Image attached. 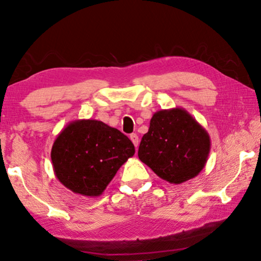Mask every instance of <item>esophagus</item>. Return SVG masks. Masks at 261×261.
Listing matches in <instances>:
<instances>
[{"label":"esophagus","instance_id":"esophagus-1","mask_svg":"<svg viewBox=\"0 0 261 261\" xmlns=\"http://www.w3.org/2000/svg\"><path fill=\"white\" fill-rule=\"evenodd\" d=\"M130 139H131L132 143H134L135 147L138 148V145H139V137L137 136L136 134H132V135H130Z\"/></svg>","mask_w":261,"mask_h":261}]
</instances>
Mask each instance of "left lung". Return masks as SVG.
<instances>
[{"mask_svg":"<svg viewBox=\"0 0 261 261\" xmlns=\"http://www.w3.org/2000/svg\"><path fill=\"white\" fill-rule=\"evenodd\" d=\"M210 151L208 132L189 112L176 107L154 113L138 156L160 178L180 184L199 175Z\"/></svg>","mask_w":261,"mask_h":261,"instance_id":"left-lung-1","label":"left lung"}]
</instances>
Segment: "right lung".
<instances>
[{"mask_svg": "<svg viewBox=\"0 0 261 261\" xmlns=\"http://www.w3.org/2000/svg\"><path fill=\"white\" fill-rule=\"evenodd\" d=\"M135 146L120 130L96 120H76L62 130L53 144L56 178L76 194L99 197Z\"/></svg>", "mask_w": 261, "mask_h": 261, "instance_id": "add662e5", "label": "right lung"}]
</instances>
